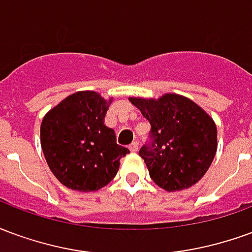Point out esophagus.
Returning <instances> with one entry per match:
<instances>
[{"label":"esophagus","instance_id":"obj_1","mask_svg":"<svg viewBox=\"0 0 252 252\" xmlns=\"http://www.w3.org/2000/svg\"><path fill=\"white\" fill-rule=\"evenodd\" d=\"M137 150H139V144H137L136 142L129 144V151H131V153H136Z\"/></svg>","mask_w":252,"mask_h":252}]
</instances>
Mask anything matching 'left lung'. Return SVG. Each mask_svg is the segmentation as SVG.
<instances>
[{
  "label": "left lung",
  "instance_id": "1",
  "mask_svg": "<svg viewBox=\"0 0 252 252\" xmlns=\"http://www.w3.org/2000/svg\"><path fill=\"white\" fill-rule=\"evenodd\" d=\"M150 121L151 143L143 146L151 180L166 191L188 189L205 175L217 151V128L205 110L181 94L131 97Z\"/></svg>",
  "mask_w": 252,
  "mask_h": 252
}]
</instances>
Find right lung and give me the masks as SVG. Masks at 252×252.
I'll list each match as a JSON object with an SVG mask.
<instances>
[{
	"label": "right lung",
	"mask_w": 252,
	"mask_h": 252,
	"mask_svg": "<svg viewBox=\"0 0 252 252\" xmlns=\"http://www.w3.org/2000/svg\"><path fill=\"white\" fill-rule=\"evenodd\" d=\"M113 98L83 90L47 112L40 144L48 167L68 189L95 191L109 184L129 150L116 143L115 131L104 124Z\"/></svg>",
	"instance_id": "obj_1"
}]
</instances>
